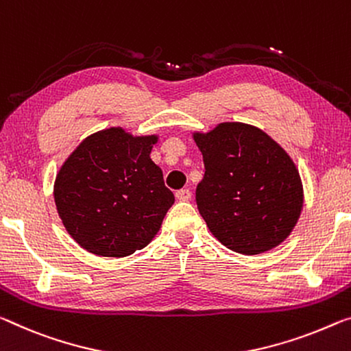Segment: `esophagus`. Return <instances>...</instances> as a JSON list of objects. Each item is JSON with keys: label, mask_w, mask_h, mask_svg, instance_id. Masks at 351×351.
<instances>
[{"label": "esophagus", "mask_w": 351, "mask_h": 351, "mask_svg": "<svg viewBox=\"0 0 351 351\" xmlns=\"http://www.w3.org/2000/svg\"><path fill=\"white\" fill-rule=\"evenodd\" d=\"M176 198L181 202H189L192 198V192L189 189H181V191H176Z\"/></svg>", "instance_id": "34e87169"}]
</instances>
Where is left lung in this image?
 <instances>
[{
	"label": "left lung",
	"mask_w": 351,
	"mask_h": 351,
	"mask_svg": "<svg viewBox=\"0 0 351 351\" xmlns=\"http://www.w3.org/2000/svg\"><path fill=\"white\" fill-rule=\"evenodd\" d=\"M193 138L204 162L197 206L210 232L242 254L280 245L303 208L302 180L285 149L243 123H221Z\"/></svg>",
	"instance_id": "8db88e82"
}]
</instances>
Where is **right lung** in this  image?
I'll list each match as a JSON object with an SVG mask.
<instances>
[{"instance_id":"1","label":"right lung","mask_w":351,"mask_h":351,"mask_svg":"<svg viewBox=\"0 0 351 351\" xmlns=\"http://www.w3.org/2000/svg\"><path fill=\"white\" fill-rule=\"evenodd\" d=\"M156 136L121 128L95 132L60 167L54 202L69 234L98 256L123 258L147 247L175 195L149 159Z\"/></svg>"}]
</instances>
